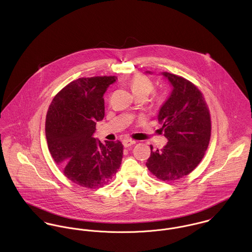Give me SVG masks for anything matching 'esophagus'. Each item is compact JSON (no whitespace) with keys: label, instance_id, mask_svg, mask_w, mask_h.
Masks as SVG:
<instances>
[{"label":"esophagus","instance_id":"1","mask_svg":"<svg viewBox=\"0 0 252 252\" xmlns=\"http://www.w3.org/2000/svg\"><path fill=\"white\" fill-rule=\"evenodd\" d=\"M122 143H123V145H124L125 147H129V146H131V145L136 144V142H135V141H133V140H129V139L124 140Z\"/></svg>","mask_w":252,"mask_h":252}]
</instances>
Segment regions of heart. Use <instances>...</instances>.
I'll return each instance as SVG.
<instances>
[{
    "instance_id": "1",
    "label": "heart",
    "mask_w": 252,
    "mask_h": 252,
    "mask_svg": "<svg viewBox=\"0 0 252 252\" xmlns=\"http://www.w3.org/2000/svg\"><path fill=\"white\" fill-rule=\"evenodd\" d=\"M130 90L135 97H147L154 89L153 82L144 74H136L132 76L127 82Z\"/></svg>"
}]
</instances>
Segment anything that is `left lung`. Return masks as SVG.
Returning a JSON list of instances; mask_svg holds the SVG:
<instances>
[{"label":"left lung","mask_w":252,"mask_h":252,"mask_svg":"<svg viewBox=\"0 0 252 252\" xmlns=\"http://www.w3.org/2000/svg\"><path fill=\"white\" fill-rule=\"evenodd\" d=\"M162 74L173 86L158 114L168 143L155 151L150 146L146 167L157 179L175 181L189 175L202 161L211 140V114L197 86L180 75Z\"/></svg>","instance_id":"left-lung-1"}]
</instances>
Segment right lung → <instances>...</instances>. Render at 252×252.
I'll return each mask as SVG.
<instances>
[{"instance_id":"obj_1","label":"right lung","mask_w":252,"mask_h":252,"mask_svg":"<svg viewBox=\"0 0 252 252\" xmlns=\"http://www.w3.org/2000/svg\"><path fill=\"white\" fill-rule=\"evenodd\" d=\"M117 77H81L65 86L46 114L45 136L50 154L64 175L82 187H102L115 176L123 156L121 142L93 138L105 116L104 94Z\"/></svg>"}]
</instances>
